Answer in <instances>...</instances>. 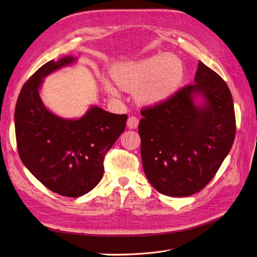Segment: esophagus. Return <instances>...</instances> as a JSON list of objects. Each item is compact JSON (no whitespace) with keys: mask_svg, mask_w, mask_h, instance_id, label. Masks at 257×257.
<instances>
[{"mask_svg":"<svg viewBox=\"0 0 257 257\" xmlns=\"http://www.w3.org/2000/svg\"><path fill=\"white\" fill-rule=\"evenodd\" d=\"M138 123H139L138 118H136V116H130L127 119V127L136 128L138 126Z\"/></svg>","mask_w":257,"mask_h":257,"instance_id":"obj_1","label":"esophagus"}]
</instances>
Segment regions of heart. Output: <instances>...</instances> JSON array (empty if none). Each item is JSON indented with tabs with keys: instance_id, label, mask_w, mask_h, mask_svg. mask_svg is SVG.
<instances>
[{
	"instance_id": "1",
	"label": "heart",
	"mask_w": 257,
	"mask_h": 257,
	"mask_svg": "<svg viewBox=\"0 0 257 257\" xmlns=\"http://www.w3.org/2000/svg\"><path fill=\"white\" fill-rule=\"evenodd\" d=\"M184 76L180 61L169 58L167 54L157 56L135 62H125L116 65L113 77L121 88L137 91L141 103L154 105L172 96L179 88ZM105 89L111 95H118L114 85L106 81Z\"/></svg>"
}]
</instances>
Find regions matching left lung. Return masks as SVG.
Listing matches in <instances>:
<instances>
[{
    "label": "left lung",
    "mask_w": 257,
    "mask_h": 257,
    "mask_svg": "<svg viewBox=\"0 0 257 257\" xmlns=\"http://www.w3.org/2000/svg\"><path fill=\"white\" fill-rule=\"evenodd\" d=\"M194 80L141 110L144 172L163 195L186 197L203 190L235 139V109L226 82L203 62ZM196 94L204 97V105L193 104Z\"/></svg>",
    "instance_id": "8db88e82"
}]
</instances>
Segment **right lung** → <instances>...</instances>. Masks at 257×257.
<instances>
[{"mask_svg": "<svg viewBox=\"0 0 257 257\" xmlns=\"http://www.w3.org/2000/svg\"><path fill=\"white\" fill-rule=\"evenodd\" d=\"M76 59L49 61L23 84L15 109L19 157L38 181L65 197H79L103 178L104 159L126 125V114L96 106L78 120L53 114L42 102L43 78Z\"/></svg>", "mask_w": 257, "mask_h": 257, "instance_id": "1", "label": "right lung"}]
</instances>
